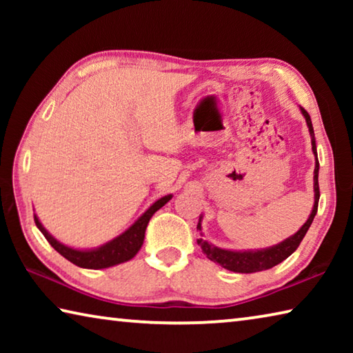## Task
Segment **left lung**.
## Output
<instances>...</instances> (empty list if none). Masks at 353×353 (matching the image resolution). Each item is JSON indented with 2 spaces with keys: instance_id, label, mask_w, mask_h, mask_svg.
Wrapping results in <instances>:
<instances>
[{
  "instance_id": "1",
  "label": "left lung",
  "mask_w": 353,
  "mask_h": 353,
  "mask_svg": "<svg viewBox=\"0 0 353 353\" xmlns=\"http://www.w3.org/2000/svg\"><path fill=\"white\" fill-rule=\"evenodd\" d=\"M301 112H302V115L305 117L310 135H312V146H313L312 149H313V154L316 155L314 205H313L312 213H310V218L307 219V223L296 232L294 235L286 238V240L282 243H279L277 246L261 249V250H244V252H238V250H225V249L213 246V244L207 243L205 240L199 238L198 244L202 248V252L207 255V259L214 261V263H218V265L225 268V270L234 271V272H241V274H250V272L271 270L272 266L282 263L283 260L288 259L292 252H294V250L299 248V244H301V241L303 240V236H305V234L308 232L310 225H312V223H313L316 212H318V202H319V182H318L319 160H318V152H316V141H314V130H313L312 118H310L308 112L303 109V107H301ZM198 230H202L201 219L198 223Z\"/></svg>"
}]
</instances>
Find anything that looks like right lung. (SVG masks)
Wrapping results in <instances>:
<instances>
[{
	"instance_id": "add662e5",
	"label": "right lung",
	"mask_w": 353,
	"mask_h": 353,
	"mask_svg": "<svg viewBox=\"0 0 353 353\" xmlns=\"http://www.w3.org/2000/svg\"><path fill=\"white\" fill-rule=\"evenodd\" d=\"M172 198L171 194L163 196L159 201H155L154 204L148 208V210L141 214V216L135 221V223L129 227V229L117 236L115 240L105 243L104 246L92 250H77L73 248L65 246V244L59 243L56 238H52L48 234L46 229L39 221V218L34 214L35 225L39 227V230L43 234V236L48 240V243L54 248L59 254L65 256L68 261L79 268H85V270H104V268H110L124 263L130 259H134L139 252L140 248L145 241V232L149 219L152 218V214L162 208L166 202Z\"/></svg>"
}]
</instances>
